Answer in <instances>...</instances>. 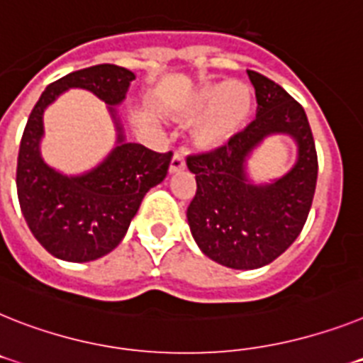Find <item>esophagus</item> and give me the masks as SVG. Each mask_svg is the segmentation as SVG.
Returning <instances> with one entry per match:
<instances>
[{"label": "esophagus", "instance_id": "esophagus-1", "mask_svg": "<svg viewBox=\"0 0 363 363\" xmlns=\"http://www.w3.org/2000/svg\"><path fill=\"white\" fill-rule=\"evenodd\" d=\"M182 169H184V158H182V155L175 153L172 158V162H169V173L173 175V173H179Z\"/></svg>", "mask_w": 363, "mask_h": 363}]
</instances>
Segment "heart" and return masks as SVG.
<instances>
[{"instance_id":"heart-1","label":"heart","mask_w":363,"mask_h":363,"mask_svg":"<svg viewBox=\"0 0 363 363\" xmlns=\"http://www.w3.org/2000/svg\"><path fill=\"white\" fill-rule=\"evenodd\" d=\"M252 111L251 88L242 81L201 86L190 99L172 112L175 123L191 130V144L199 151L221 149L238 135Z\"/></svg>"}]
</instances>
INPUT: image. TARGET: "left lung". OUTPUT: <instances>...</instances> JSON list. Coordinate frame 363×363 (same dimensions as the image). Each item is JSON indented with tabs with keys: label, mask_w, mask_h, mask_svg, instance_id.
Returning a JSON list of instances; mask_svg holds the SVG:
<instances>
[{
	"label": "left lung",
	"mask_w": 363,
	"mask_h": 363,
	"mask_svg": "<svg viewBox=\"0 0 363 363\" xmlns=\"http://www.w3.org/2000/svg\"><path fill=\"white\" fill-rule=\"evenodd\" d=\"M257 96V120L225 147L188 157L197 181L186 210L197 247L210 260L233 269H257L280 257L303 230L318 182V155L303 106L284 88L247 69ZM271 135L298 145L284 176L257 183L248 160Z\"/></svg>",
	"instance_id": "obj_1"
}]
</instances>
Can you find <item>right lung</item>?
Returning a JSON list of instances; mask_svg holds the SVG:
<instances>
[{
    "label": "right lung",
    "mask_w": 363,
    "mask_h": 363,
    "mask_svg": "<svg viewBox=\"0 0 363 363\" xmlns=\"http://www.w3.org/2000/svg\"><path fill=\"white\" fill-rule=\"evenodd\" d=\"M135 79L114 64L68 73L45 88L27 120L18 153V199L33 236L60 260L92 262L118 247L145 194L166 179L172 153H155L125 135L118 106ZM72 87L101 99L116 130L115 147L81 174L60 172L41 157L45 108Z\"/></svg>",
    "instance_id": "right-lung-1"
}]
</instances>
